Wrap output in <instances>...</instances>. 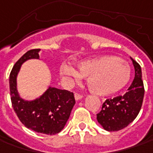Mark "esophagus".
<instances>
[{
  "instance_id": "1",
  "label": "esophagus",
  "mask_w": 153,
  "mask_h": 153,
  "mask_svg": "<svg viewBox=\"0 0 153 153\" xmlns=\"http://www.w3.org/2000/svg\"><path fill=\"white\" fill-rule=\"evenodd\" d=\"M74 98H75V100H76V101H79V100H80V99L83 98V96L80 95V94L75 93V94H74Z\"/></svg>"
}]
</instances>
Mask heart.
I'll list each match as a JSON object with an SVG mask.
<instances>
[{
	"instance_id": "heart-1",
	"label": "heart",
	"mask_w": 153,
	"mask_h": 153,
	"mask_svg": "<svg viewBox=\"0 0 153 153\" xmlns=\"http://www.w3.org/2000/svg\"><path fill=\"white\" fill-rule=\"evenodd\" d=\"M60 75L66 80H78L87 77L89 90L98 96H110L121 91L129 81L130 68L125 61L113 56H102L78 64V71L63 64Z\"/></svg>"
}]
</instances>
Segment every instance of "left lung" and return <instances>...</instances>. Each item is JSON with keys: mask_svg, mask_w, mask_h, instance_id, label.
<instances>
[{"mask_svg": "<svg viewBox=\"0 0 153 153\" xmlns=\"http://www.w3.org/2000/svg\"><path fill=\"white\" fill-rule=\"evenodd\" d=\"M134 68V79L124 96L108 99L97 115L98 123L107 131H118L128 126L137 117L144 97L141 68L130 57Z\"/></svg>", "mask_w": 153, "mask_h": 153, "instance_id": "8db88e82", "label": "left lung"}]
</instances>
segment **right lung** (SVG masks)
<instances>
[{
  "mask_svg": "<svg viewBox=\"0 0 153 153\" xmlns=\"http://www.w3.org/2000/svg\"><path fill=\"white\" fill-rule=\"evenodd\" d=\"M40 49L28 51L13 68L10 77L11 101L17 116L25 127L35 132L56 134L64 128L74 104V93L49 86L39 97L25 100L18 91L17 77L21 66L26 61L40 59Z\"/></svg>",
  "mask_w": 153,
  "mask_h": 153,
  "instance_id": "obj_1",
  "label": "right lung"
}]
</instances>
